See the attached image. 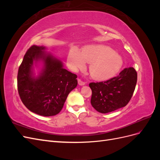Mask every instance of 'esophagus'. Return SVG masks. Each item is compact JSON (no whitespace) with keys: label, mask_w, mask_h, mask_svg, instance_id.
I'll return each instance as SVG.
<instances>
[{"label":"esophagus","mask_w":160,"mask_h":160,"mask_svg":"<svg viewBox=\"0 0 160 160\" xmlns=\"http://www.w3.org/2000/svg\"><path fill=\"white\" fill-rule=\"evenodd\" d=\"M78 84L79 85H84L85 84V82H83V81H82L81 79H78Z\"/></svg>","instance_id":"esophagus-1"}]
</instances>
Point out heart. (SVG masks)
<instances>
[{"mask_svg": "<svg viewBox=\"0 0 160 160\" xmlns=\"http://www.w3.org/2000/svg\"><path fill=\"white\" fill-rule=\"evenodd\" d=\"M67 61L73 70L84 69L85 62L91 64L89 72L97 81L108 80L118 73L123 65V59L112 48L103 45H88L81 52L76 47L69 50Z\"/></svg>", "mask_w": 160, "mask_h": 160, "instance_id": "1", "label": "heart"}]
</instances>
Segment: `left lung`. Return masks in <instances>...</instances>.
I'll return each mask as SVG.
<instances>
[{"mask_svg": "<svg viewBox=\"0 0 160 160\" xmlns=\"http://www.w3.org/2000/svg\"><path fill=\"white\" fill-rule=\"evenodd\" d=\"M137 78L136 71L133 67H129L108 81L90 83L91 105L101 113H108L125 107L133 94Z\"/></svg>", "mask_w": 160, "mask_h": 160, "instance_id": "1", "label": "left lung"}]
</instances>
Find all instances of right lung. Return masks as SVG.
<instances>
[{"mask_svg":"<svg viewBox=\"0 0 160 160\" xmlns=\"http://www.w3.org/2000/svg\"><path fill=\"white\" fill-rule=\"evenodd\" d=\"M43 46L28 49L18 68L17 88L26 108L42 116L55 115L61 111L70 92L77 85V76L63 68L62 62ZM42 60L43 67L38 77L33 76V62Z\"/></svg>","mask_w":160,"mask_h":160,"instance_id":"right-lung-1","label":"right lung"}]
</instances>
